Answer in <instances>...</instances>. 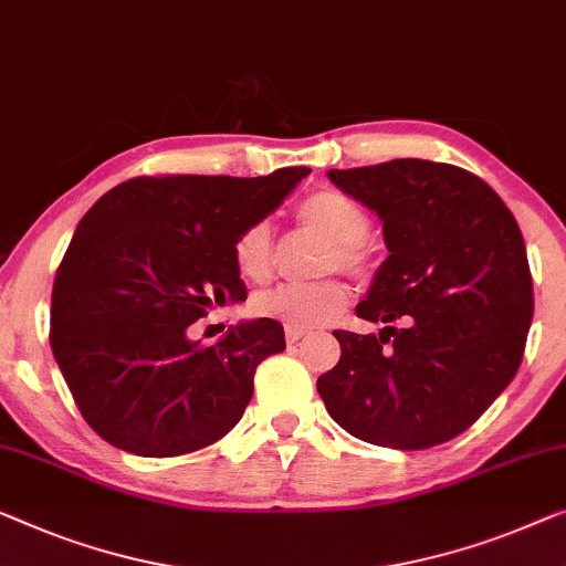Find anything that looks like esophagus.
I'll return each mask as SVG.
<instances>
[{
    "mask_svg": "<svg viewBox=\"0 0 566 566\" xmlns=\"http://www.w3.org/2000/svg\"><path fill=\"white\" fill-rule=\"evenodd\" d=\"M284 337H286V343H297V340H302V337H305V333L302 331H297V327H286L284 331Z\"/></svg>",
    "mask_w": 566,
    "mask_h": 566,
    "instance_id": "34e87169",
    "label": "esophagus"
}]
</instances>
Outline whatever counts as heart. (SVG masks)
<instances>
[{
    "label": "heart",
    "mask_w": 566,
    "mask_h": 566,
    "mask_svg": "<svg viewBox=\"0 0 566 566\" xmlns=\"http://www.w3.org/2000/svg\"><path fill=\"white\" fill-rule=\"evenodd\" d=\"M300 221L333 239V251L327 264L345 272H360L366 264L364 241L370 229L366 210L348 196L335 190H323L310 196L300 206ZM235 269L243 280L261 282L272 272V231L266 223H254L235 239L233 247ZM348 305V292L337 282L317 284H280L261 292L254 300V310L261 317H272L286 327L315 331L340 315Z\"/></svg>",
    "instance_id": "heart-1"
}]
</instances>
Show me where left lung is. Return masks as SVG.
I'll use <instances>...</instances> for the list:
<instances>
[{
  "instance_id": "obj_1",
  "label": "left lung",
  "mask_w": 566,
  "mask_h": 566,
  "mask_svg": "<svg viewBox=\"0 0 566 566\" xmlns=\"http://www.w3.org/2000/svg\"><path fill=\"white\" fill-rule=\"evenodd\" d=\"M327 177L384 221L389 256L356 315L403 319L378 335L333 333L340 360L317 378L327 415L394 450L452 440L499 399L524 358L534 286L516 218L480 177L429 159Z\"/></svg>"
}]
</instances>
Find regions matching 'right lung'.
<instances>
[{
    "label": "right lung",
    "mask_w": 566,
    "mask_h": 566,
    "mask_svg": "<svg viewBox=\"0 0 566 566\" xmlns=\"http://www.w3.org/2000/svg\"><path fill=\"white\" fill-rule=\"evenodd\" d=\"M310 167L266 177H134L81 218L57 266L50 348L83 419L142 458L196 452L229 434L284 327L243 319L202 348L188 327L247 300L235 239L297 188Z\"/></svg>",
    "instance_id": "right-lung-1"
}]
</instances>
